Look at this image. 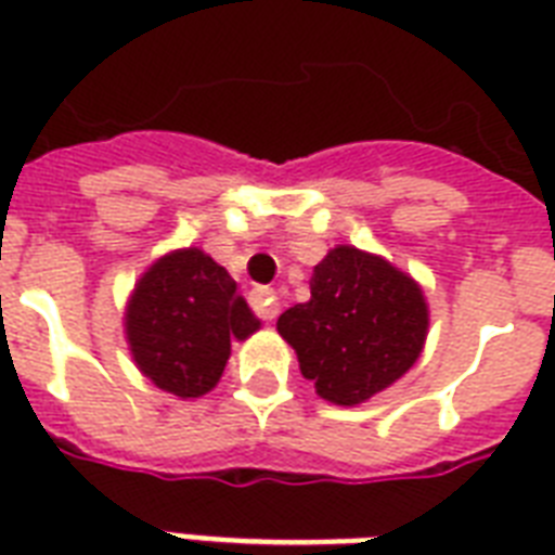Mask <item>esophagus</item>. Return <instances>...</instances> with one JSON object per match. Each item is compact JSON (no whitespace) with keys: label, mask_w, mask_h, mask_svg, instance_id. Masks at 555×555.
<instances>
[{"label":"esophagus","mask_w":555,"mask_h":555,"mask_svg":"<svg viewBox=\"0 0 555 555\" xmlns=\"http://www.w3.org/2000/svg\"><path fill=\"white\" fill-rule=\"evenodd\" d=\"M253 311L259 313L261 320H273L279 313V296L273 287H256L250 294Z\"/></svg>","instance_id":"esophagus-1"}]
</instances>
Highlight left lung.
<instances>
[{
  "label": "left lung",
  "mask_w": 555,
  "mask_h": 555,
  "mask_svg": "<svg viewBox=\"0 0 555 555\" xmlns=\"http://www.w3.org/2000/svg\"><path fill=\"white\" fill-rule=\"evenodd\" d=\"M276 328L317 395L354 405L412 369L429 313L405 273L343 244L313 268L311 299L287 308Z\"/></svg>",
  "instance_id": "1"
}]
</instances>
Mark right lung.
<instances>
[{
    "label": "right lung",
    "mask_w": 555,
    "mask_h": 555,
    "mask_svg": "<svg viewBox=\"0 0 555 555\" xmlns=\"http://www.w3.org/2000/svg\"><path fill=\"white\" fill-rule=\"evenodd\" d=\"M256 328L233 276L195 247L155 261L126 311L138 369L178 397L207 395L230 360V339Z\"/></svg>",
    "instance_id": "obj_1"
}]
</instances>
